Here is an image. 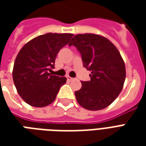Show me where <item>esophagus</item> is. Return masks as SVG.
I'll use <instances>...</instances> for the list:
<instances>
[{"label": "esophagus", "instance_id": "34e87169", "mask_svg": "<svg viewBox=\"0 0 146 146\" xmlns=\"http://www.w3.org/2000/svg\"><path fill=\"white\" fill-rule=\"evenodd\" d=\"M67 80H70V81H71V80H74V78H73V77H71V76H67Z\"/></svg>", "mask_w": 146, "mask_h": 146}]
</instances>
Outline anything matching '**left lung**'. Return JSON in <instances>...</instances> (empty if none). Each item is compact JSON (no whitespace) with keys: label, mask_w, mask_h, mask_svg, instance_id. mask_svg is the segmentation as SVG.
<instances>
[{"label":"left lung","mask_w":146,"mask_h":146,"mask_svg":"<svg viewBox=\"0 0 146 146\" xmlns=\"http://www.w3.org/2000/svg\"><path fill=\"white\" fill-rule=\"evenodd\" d=\"M72 45L92 72L91 80L81 81V88L75 92L76 101L86 110L106 108L121 92L125 80V64L118 49L107 38L93 33L75 35L69 43Z\"/></svg>","instance_id":"left-lung-1"}]
</instances>
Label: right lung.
<instances>
[{"instance_id": "add662e5", "label": "right lung", "mask_w": 146, "mask_h": 146, "mask_svg": "<svg viewBox=\"0 0 146 146\" xmlns=\"http://www.w3.org/2000/svg\"><path fill=\"white\" fill-rule=\"evenodd\" d=\"M73 36L48 33L32 39L21 48L15 61L12 77L19 95L27 104L44 107L54 101L66 78L49 72L54 68L59 50Z\"/></svg>"}]
</instances>
